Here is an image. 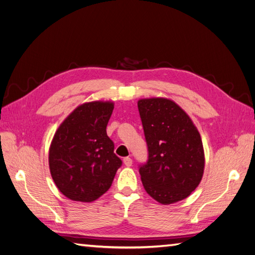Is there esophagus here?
<instances>
[{"label": "esophagus", "instance_id": "1", "mask_svg": "<svg viewBox=\"0 0 255 255\" xmlns=\"http://www.w3.org/2000/svg\"><path fill=\"white\" fill-rule=\"evenodd\" d=\"M124 164H125L126 165V166H131V165H132V159L131 158H130V157H125V158H124Z\"/></svg>", "mask_w": 255, "mask_h": 255}]
</instances>
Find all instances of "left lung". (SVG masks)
Here are the masks:
<instances>
[{
	"mask_svg": "<svg viewBox=\"0 0 255 255\" xmlns=\"http://www.w3.org/2000/svg\"><path fill=\"white\" fill-rule=\"evenodd\" d=\"M149 158L140 166L142 185L149 195L167 205L188 198L202 179L204 150L191 118L174 101H138Z\"/></svg>",
	"mask_w": 255,
	"mask_h": 255,
	"instance_id": "obj_1",
	"label": "left lung"
}]
</instances>
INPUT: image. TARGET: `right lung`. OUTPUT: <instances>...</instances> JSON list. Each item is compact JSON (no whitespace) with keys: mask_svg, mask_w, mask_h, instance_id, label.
Returning a JSON list of instances; mask_svg holds the SVG:
<instances>
[{"mask_svg":"<svg viewBox=\"0 0 255 255\" xmlns=\"http://www.w3.org/2000/svg\"><path fill=\"white\" fill-rule=\"evenodd\" d=\"M114 110L110 101L81 104L57 128L49 150L53 180L65 197L92 202L112 186L121 158L106 126Z\"/></svg>","mask_w":255,"mask_h":255,"instance_id":"add662e5","label":"right lung"}]
</instances>
